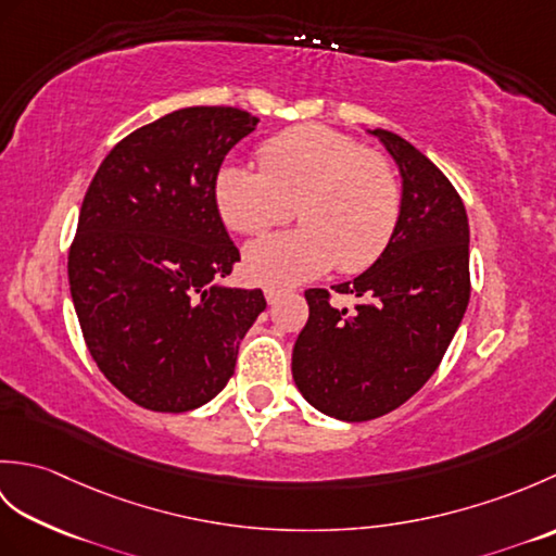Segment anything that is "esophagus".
Wrapping results in <instances>:
<instances>
[{"mask_svg": "<svg viewBox=\"0 0 556 556\" xmlns=\"http://www.w3.org/2000/svg\"><path fill=\"white\" fill-rule=\"evenodd\" d=\"M265 299H267L269 305H275V303L281 299V291L275 289V287H267V289H265Z\"/></svg>", "mask_w": 556, "mask_h": 556, "instance_id": "obj_1", "label": "esophagus"}]
</instances>
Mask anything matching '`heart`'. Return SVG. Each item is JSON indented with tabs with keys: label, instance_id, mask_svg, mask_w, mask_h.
<instances>
[{
	"label": "heart",
	"instance_id": "b5f03b06",
	"mask_svg": "<svg viewBox=\"0 0 556 556\" xmlns=\"http://www.w3.org/2000/svg\"><path fill=\"white\" fill-rule=\"evenodd\" d=\"M215 203L229 229L260 233L296 215L303 227L245 245L255 285L293 287L339 271H361L382 255L401 215V184L384 155L329 126L305 124L260 148V167L227 162Z\"/></svg>",
	"mask_w": 556,
	"mask_h": 556
}]
</instances>
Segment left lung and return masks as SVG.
Listing matches in <instances>:
<instances>
[{"instance_id":"8db88e82","label":"left lung","mask_w":556,"mask_h":556,"mask_svg":"<svg viewBox=\"0 0 556 556\" xmlns=\"http://www.w3.org/2000/svg\"><path fill=\"white\" fill-rule=\"evenodd\" d=\"M401 174V215L382 255L353 281L332 287L361 299L329 305L308 289V323L293 346L299 392L325 416L380 418L430 380L470 299L468 217L452 181L401 136L370 131Z\"/></svg>"}]
</instances>
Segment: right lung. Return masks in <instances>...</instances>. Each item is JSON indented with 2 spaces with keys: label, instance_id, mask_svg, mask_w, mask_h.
Returning <instances> with one entry per match:
<instances>
[{
  "label": "right lung",
  "instance_id": "right-lung-1",
  "mask_svg": "<svg viewBox=\"0 0 556 556\" xmlns=\"http://www.w3.org/2000/svg\"><path fill=\"white\" fill-rule=\"evenodd\" d=\"M236 108H186L116 143L83 198L68 287L92 361L134 404L184 413L215 399L265 311L222 285L239 263L215 203L227 152L255 131Z\"/></svg>",
  "mask_w": 556,
  "mask_h": 556
}]
</instances>
